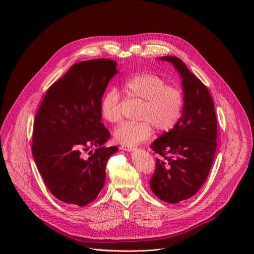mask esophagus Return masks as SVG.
Returning a JSON list of instances; mask_svg holds the SVG:
<instances>
[{
	"label": "esophagus",
	"instance_id": "obj_1",
	"mask_svg": "<svg viewBox=\"0 0 254 254\" xmlns=\"http://www.w3.org/2000/svg\"><path fill=\"white\" fill-rule=\"evenodd\" d=\"M122 150L126 152H133L135 150L134 147H128V146H122Z\"/></svg>",
	"mask_w": 254,
	"mask_h": 254
}]
</instances>
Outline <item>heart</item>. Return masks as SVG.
Wrapping results in <instances>:
<instances>
[{"label":"heart","instance_id":"1","mask_svg":"<svg viewBox=\"0 0 254 254\" xmlns=\"http://www.w3.org/2000/svg\"><path fill=\"white\" fill-rule=\"evenodd\" d=\"M124 89L131 97L143 101L139 114V123L126 122L115 130L116 140L123 146L133 147L147 140L153 133V127L158 131H169L182 116L184 97L175 86L168 85L160 76L141 73L126 80ZM100 114L111 124L121 120L120 93L111 89L104 93L100 102Z\"/></svg>","mask_w":254,"mask_h":254}]
</instances>
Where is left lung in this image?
Masks as SVG:
<instances>
[{"label":"left lung","mask_w":254,"mask_h":254,"mask_svg":"<svg viewBox=\"0 0 254 254\" xmlns=\"http://www.w3.org/2000/svg\"><path fill=\"white\" fill-rule=\"evenodd\" d=\"M158 60L170 62L178 71L184 106L177 125L151 144L166 161L157 159L150 186L159 199L176 204L194 196L208 177L217 147V120L209 90L186 64L176 56Z\"/></svg>","instance_id":"8db88e82"}]
</instances>
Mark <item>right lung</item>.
<instances>
[{
    "label": "right lung",
    "mask_w": 254,
    "mask_h": 254,
    "mask_svg": "<svg viewBox=\"0 0 254 254\" xmlns=\"http://www.w3.org/2000/svg\"><path fill=\"white\" fill-rule=\"evenodd\" d=\"M111 59L75 63L47 90L35 118L32 154L49 191L77 206L92 202L105 182L107 160L119 150L101 121L100 102L118 73ZM95 147L89 157L84 153Z\"/></svg>",
    "instance_id": "1"
}]
</instances>
